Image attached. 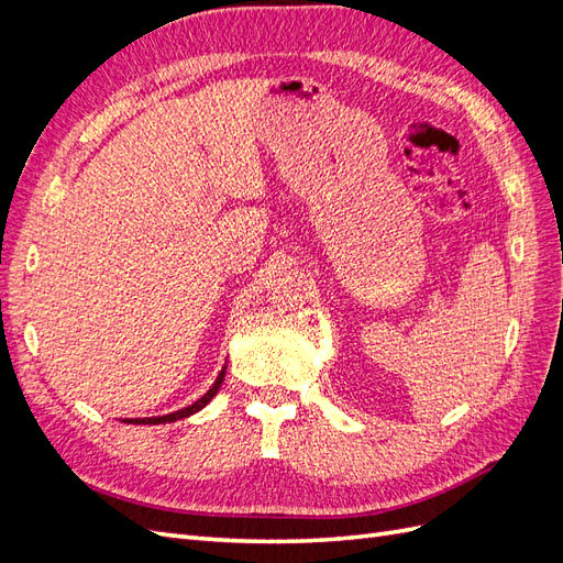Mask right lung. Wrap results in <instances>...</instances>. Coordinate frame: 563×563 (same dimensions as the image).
I'll list each match as a JSON object with an SVG mask.
<instances>
[{
    "instance_id": "1",
    "label": "right lung",
    "mask_w": 563,
    "mask_h": 563,
    "mask_svg": "<svg viewBox=\"0 0 563 563\" xmlns=\"http://www.w3.org/2000/svg\"><path fill=\"white\" fill-rule=\"evenodd\" d=\"M223 380H225V368L220 371V376L216 378L213 387L207 391V395H203L201 399H197L195 404H190V406L180 408V411H176V413H168V416H159V418H129V420H124V422H133V424H162V422H174V420H180V418L192 416V413L201 411V408L207 406V404H209V401L216 397V391L220 389V385H223Z\"/></svg>"
}]
</instances>
